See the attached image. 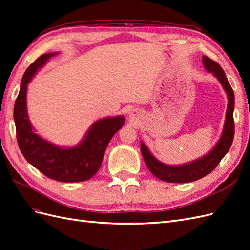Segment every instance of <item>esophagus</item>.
Instances as JSON below:
<instances>
[{"mask_svg":"<svg viewBox=\"0 0 250 250\" xmlns=\"http://www.w3.org/2000/svg\"><path fill=\"white\" fill-rule=\"evenodd\" d=\"M130 117H131L132 119H135V118H136V112H134V110L131 111V112H130Z\"/></svg>","mask_w":250,"mask_h":250,"instance_id":"1","label":"esophagus"}]
</instances>
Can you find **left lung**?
<instances>
[{"label": "left lung", "mask_w": 250, "mask_h": 250, "mask_svg": "<svg viewBox=\"0 0 250 250\" xmlns=\"http://www.w3.org/2000/svg\"><path fill=\"white\" fill-rule=\"evenodd\" d=\"M202 62L205 69L208 73L212 74L221 83L224 91H225L228 99L227 111L224 123L223 131L216 144L213 146L208 153L204 156L192 161L190 163L182 165H167L152 154L143 142H140V150L144 157V161L151 173L159 180L168 183H190L200 180L206 176L212 171L222 158L227 154L230 146H231L234 136V121H233V110H234V94L231 86L226 78L223 68L216 62L209 59L208 57L203 56Z\"/></svg>", "instance_id": "obj_1"}]
</instances>
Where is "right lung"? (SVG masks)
Returning <instances> with one entry per match:
<instances>
[{"label": "right lung", "instance_id": "right-lung-1", "mask_svg": "<svg viewBox=\"0 0 250 250\" xmlns=\"http://www.w3.org/2000/svg\"><path fill=\"white\" fill-rule=\"evenodd\" d=\"M58 54H44L25 70L14 108L17 139L23 156L44 175L62 183L84 182L97 173L108 143L125 119L118 115L94 121L81 142L72 146L55 145L38 134L27 112V86L49 59Z\"/></svg>", "mask_w": 250, "mask_h": 250}]
</instances>
